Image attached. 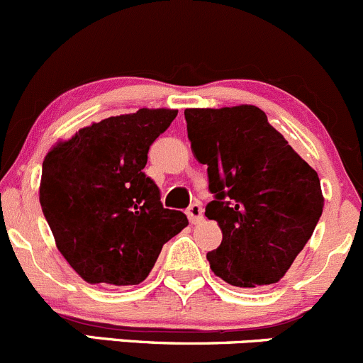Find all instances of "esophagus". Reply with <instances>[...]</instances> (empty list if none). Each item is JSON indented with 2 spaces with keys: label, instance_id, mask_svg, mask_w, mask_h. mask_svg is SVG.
<instances>
[{
  "label": "esophagus",
  "instance_id": "obj_1",
  "mask_svg": "<svg viewBox=\"0 0 363 363\" xmlns=\"http://www.w3.org/2000/svg\"><path fill=\"white\" fill-rule=\"evenodd\" d=\"M188 218H189V221L193 223V225H199V223H202L203 221V208H202V205H200V203L189 205Z\"/></svg>",
  "mask_w": 363,
  "mask_h": 363
}]
</instances>
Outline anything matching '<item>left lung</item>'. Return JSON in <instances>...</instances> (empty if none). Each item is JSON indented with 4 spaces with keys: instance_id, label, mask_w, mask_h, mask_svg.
I'll return each mask as SVG.
<instances>
[{
    "instance_id": "1",
    "label": "left lung",
    "mask_w": 363,
    "mask_h": 363,
    "mask_svg": "<svg viewBox=\"0 0 363 363\" xmlns=\"http://www.w3.org/2000/svg\"><path fill=\"white\" fill-rule=\"evenodd\" d=\"M184 117L214 195L205 216L223 232L218 250L207 252L212 272L239 288L277 283L323 212L316 170L255 105L186 108Z\"/></svg>"
}]
</instances>
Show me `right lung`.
I'll return each instance as SVG.
<instances>
[{"mask_svg":"<svg viewBox=\"0 0 363 363\" xmlns=\"http://www.w3.org/2000/svg\"><path fill=\"white\" fill-rule=\"evenodd\" d=\"M175 116L174 108H140L108 117L47 152L40 205L57 250L87 283H142L163 244L188 226L186 214L163 207L144 174L149 147Z\"/></svg>","mask_w":363,"mask_h":363,"instance_id":"add662e5","label":"right lung"}]
</instances>
